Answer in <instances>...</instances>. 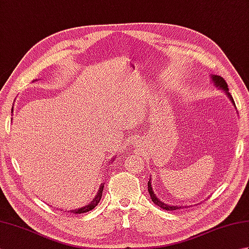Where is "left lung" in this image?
Here are the masks:
<instances>
[{"label": "left lung", "mask_w": 249, "mask_h": 249, "mask_svg": "<svg viewBox=\"0 0 249 249\" xmlns=\"http://www.w3.org/2000/svg\"><path fill=\"white\" fill-rule=\"evenodd\" d=\"M211 81H212V83L215 86V88H217L218 89H220V91H223L227 96H228V98L230 99V102L232 103V105L234 106L235 107V104L233 102V98H232V96L229 93V89H228V86H227L226 81L224 80V78H221L220 76H217V75H212L211 76ZM147 190H149V194L151 196V199L153 202H154L157 206H160V208H161L162 210H166V211H173V210H178L183 208L182 205H170V204H166L165 202H162V201L160 199L157 198V196L154 194V190H153V187H152V179L150 178L149 182H147Z\"/></svg>", "instance_id": "8db88e82"}]
</instances>
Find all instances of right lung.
<instances>
[{"label": "right lung", "mask_w": 249, "mask_h": 249, "mask_svg": "<svg viewBox=\"0 0 249 249\" xmlns=\"http://www.w3.org/2000/svg\"><path fill=\"white\" fill-rule=\"evenodd\" d=\"M34 81H36V80H34ZM13 111H14V109H12V113H13ZM12 120H13V119H12ZM112 161H113V158H112V160H110L109 163H111ZM104 185H105V183H102V184H100V187L98 188V192H97L96 196H95V197H94L91 201H89V204L82 206V208L76 209V210H71L70 212H71V213H73V214H81V213H86V212H89V211L93 210V209L95 208V206H96V205L99 203L100 199H102Z\"/></svg>", "instance_id": "obj_1"}]
</instances>
